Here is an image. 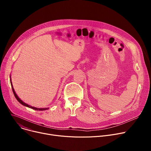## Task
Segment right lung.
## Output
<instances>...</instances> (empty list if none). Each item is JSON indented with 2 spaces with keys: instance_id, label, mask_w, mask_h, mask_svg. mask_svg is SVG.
I'll return each instance as SVG.
<instances>
[{
  "instance_id": "1",
  "label": "right lung",
  "mask_w": 151,
  "mask_h": 151,
  "mask_svg": "<svg viewBox=\"0 0 151 151\" xmlns=\"http://www.w3.org/2000/svg\"><path fill=\"white\" fill-rule=\"evenodd\" d=\"M11 84L12 85V82H11ZM12 86V91H13V93H14V96H15V97L16 98V99L21 104H23V105H24V106H27V107H30V108H31V109H34V110H36V111H45V110H47V109H48V108H36V107H32V106H29V105H28L27 104H26V103H24L22 100H20V99L19 98H18V97L17 96V95L16 94V93H15V91H14V88H13V86H12V85H11Z\"/></svg>"
}]
</instances>
